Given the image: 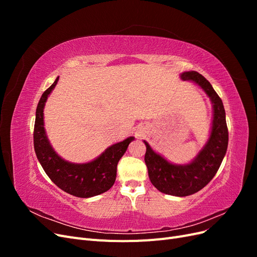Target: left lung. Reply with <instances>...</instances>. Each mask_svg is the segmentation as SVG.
<instances>
[{
	"label": "left lung",
	"mask_w": 257,
	"mask_h": 257,
	"mask_svg": "<svg viewBox=\"0 0 257 257\" xmlns=\"http://www.w3.org/2000/svg\"><path fill=\"white\" fill-rule=\"evenodd\" d=\"M183 80H191L203 89L213 104L212 130L209 141L190 164L174 165L155 153L147 142L145 162L151 183L160 192L174 196H188L200 191L212 180L226 154L228 130L222 99L203 75L197 72L181 74Z\"/></svg>",
	"instance_id": "8db88e82"
}]
</instances>
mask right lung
I'll return each mask as SVG.
<instances>
[{"label": "right lung", "mask_w": 257, "mask_h": 257, "mask_svg": "<svg viewBox=\"0 0 257 257\" xmlns=\"http://www.w3.org/2000/svg\"><path fill=\"white\" fill-rule=\"evenodd\" d=\"M59 77L46 90L38 102L34 124V150L45 173L58 188L71 195L88 198L109 190L115 181L116 165L134 137L110 146L99 157L85 164H73L53 151L44 128V107Z\"/></svg>", "instance_id": "right-lung-1"}]
</instances>
